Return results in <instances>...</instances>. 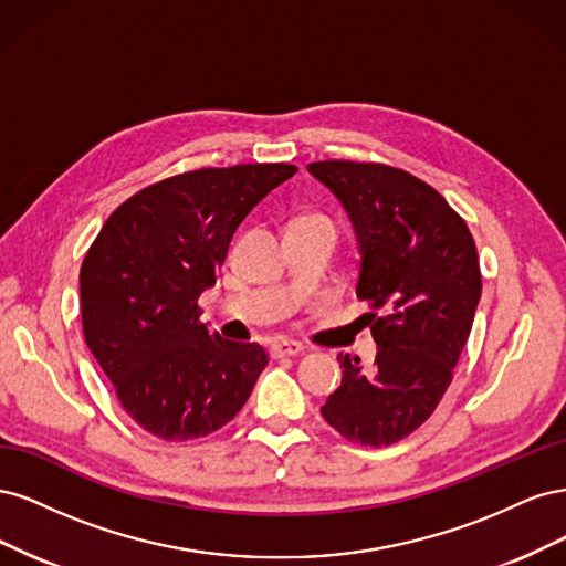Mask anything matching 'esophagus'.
Returning <instances> with one entry per match:
<instances>
[{
    "label": "esophagus",
    "instance_id": "esophagus-1",
    "mask_svg": "<svg viewBox=\"0 0 566 566\" xmlns=\"http://www.w3.org/2000/svg\"><path fill=\"white\" fill-rule=\"evenodd\" d=\"M304 347L300 345V342H293V339H276L273 345L269 347V356L271 358H283V356H297Z\"/></svg>",
    "mask_w": 566,
    "mask_h": 566
}]
</instances>
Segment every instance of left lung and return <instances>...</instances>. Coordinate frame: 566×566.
<instances>
[{"mask_svg":"<svg viewBox=\"0 0 566 566\" xmlns=\"http://www.w3.org/2000/svg\"><path fill=\"white\" fill-rule=\"evenodd\" d=\"M310 172L347 210L361 264L356 297L378 354L370 368L339 354L342 385L321 406L364 447H391L434 413L470 337L482 271L472 233L430 184L380 163L323 160Z\"/></svg>","mask_w":566,"mask_h":566,"instance_id":"8db88e82","label":"left lung"}]
</instances>
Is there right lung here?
<instances>
[{"instance_id": "obj_1", "label": "right lung", "mask_w": 566, "mask_h": 566, "mask_svg": "<svg viewBox=\"0 0 566 566\" xmlns=\"http://www.w3.org/2000/svg\"><path fill=\"white\" fill-rule=\"evenodd\" d=\"M295 165L205 167L146 186L108 217L80 269L82 331L127 416L191 441L235 418L269 364L200 323L238 224Z\"/></svg>"}]
</instances>
